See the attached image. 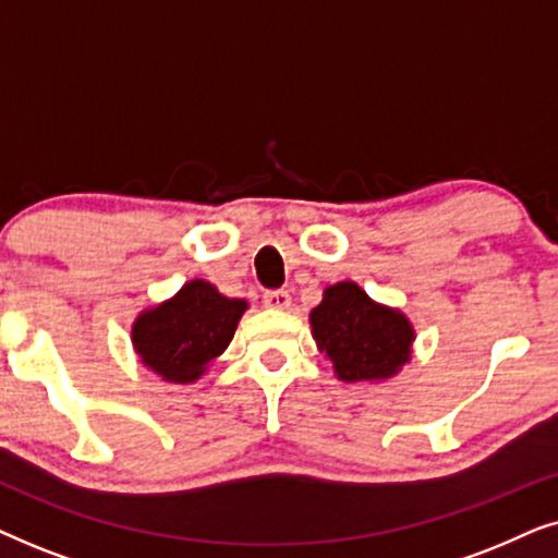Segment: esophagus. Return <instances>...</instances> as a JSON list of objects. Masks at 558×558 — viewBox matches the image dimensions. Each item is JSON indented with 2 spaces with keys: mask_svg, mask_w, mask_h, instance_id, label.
Instances as JSON below:
<instances>
[{
  "mask_svg": "<svg viewBox=\"0 0 558 558\" xmlns=\"http://www.w3.org/2000/svg\"><path fill=\"white\" fill-rule=\"evenodd\" d=\"M264 304L271 310H287L292 304V296L287 289H269V292H264Z\"/></svg>",
  "mask_w": 558,
  "mask_h": 558,
  "instance_id": "34e87169",
  "label": "esophagus"
}]
</instances>
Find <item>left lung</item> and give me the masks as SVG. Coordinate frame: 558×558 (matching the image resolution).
<instances>
[{
	"mask_svg": "<svg viewBox=\"0 0 558 558\" xmlns=\"http://www.w3.org/2000/svg\"><path fill=\"white\" fill-rule=\"evenodd\" d=\"M312 335L342 380L391 378L411 355L409 319L376 304L353 281L327 287L310 315Z\"/></svg>",
	"mask_w": 558,
	"mask_h": 558,
	"instance_id": "obj_1",
	"label": "left lung"
}]
</instances>
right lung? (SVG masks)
Instances as JSON below:
<instances>
[{"mask_svg": "<svg viewBox=\"0 0 558 558\" xmlns=\"http://www.w3.org/2000/svg\"><path fill=\"white\" fill-rule=\"evenodd\" d=\"M248 304L228 300L208 281H187L170 302L144 312L132 340L142 363L172 384H193L233 340Z\"/></svg>", "mask_w": 558, "mask_h": 558, "instance_id": "1", "label": "right lung"}]
</instances>
